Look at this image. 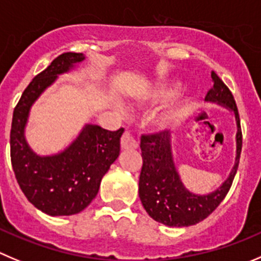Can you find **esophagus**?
<instances>
[{"label": "esophagus", "instance_id": "obj_1", "mask_svg": "<svg viewBox=\"0 0 261 261\" xmlns=\"http://www.w3.org/2000/svg\"><path fill=\"white\" fill-rule=\"evenodd\" d=\"M121 147H123L124 150H133V148L138 147V143L137 141H136L135 136H133L132 130L126 129L125 132H124L123 137H121Z\"/></svg>", "mask_w": 261, "mask_h": 261}]
</instances>
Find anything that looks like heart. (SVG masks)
I'll list each match as a JSON object with an SVG mask.
<instances>
[{
    "mask_svg": "<svg viewBox=\"0 0 261 261\" xmlns=\"http://www.w3.org/2000/svg\"><path fill=\"white\" fill-rule=\"evenodd\" d=\"M177 91L175 83H163L153 89L151 97L156 101H168L174 96ZM190 110V102L186 95H179L175 100L169 103V106L156 115L152 116V123L158 128H168L170 125L179 123Z\"/></svg>",
    "mask_w": 261,
    "mask_h": 261,
    "instance_id": "1",
    "label": "heart"
}]
</instances>
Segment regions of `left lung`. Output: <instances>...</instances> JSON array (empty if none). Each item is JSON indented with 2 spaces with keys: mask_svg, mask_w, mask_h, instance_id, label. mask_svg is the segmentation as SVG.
<instances>
[{
  "mask_svg": "<svg viewBox=\"0 0 261 261\" xmlns=\"http://www.w3.org/2000/svg\"><path fill=\"white\" fill-rule=\"evenodd\" d=\"M212 78L214 86L207 92L205 100L229 109L234 114L237 125L234 165L219 188L207 195H196L185 187L175 166L172 140L168 130L141 137L143 159L138 183L141 202L153 220L168 227H188L209 217L227 196L237 173L242 148L237 105L232 92L214 71H212Z\"/></svg>",
  "mask_w": 261,
  "mask_h": 261,
  "instance_id": "8db88e82",
  "label": "left lung"
}]
</instances>
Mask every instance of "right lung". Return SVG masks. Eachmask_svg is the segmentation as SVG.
<instances>
[{
  "label": "right lung",
  "instance_id": "1",
  "mask_svg": "<svg viewBox=\"0 0 261 261\" xmlns=\"http://www.w3.org/2000/svg\"><path fill=\"white\" fill-rule=\"evenodd\" d=\"M84 59L83 54L75 52L58 56L29 83L12 115L10 152L15 177L29 202L51 217L78 214L86 209L120 152L124 129L111 132L95 124H86L78 137L56 155H37L25 140L32 105L60 74Z\"/></svg>",
  "mask_w": 261,
  "mask_h": 261
}]
</instances>
